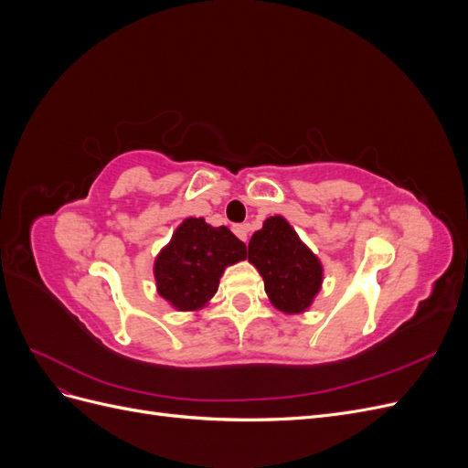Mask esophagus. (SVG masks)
Listing matches in <instances>:
<instances>
[{"label":"esophagus","mask_w":468,"mask_h":468,"mask_svg":"<svg viewBox=\"0 0 468 468\" xmlns=\"http://www.w3.org/2000/svg\"><path fill=\"white\" fill-rule=\"evenodd\" d=\"M248 232H250V224H236L234 226V234L239 239H244V242H248Z\"/></svg>","instance_id":"34e87169"}]
</instances>
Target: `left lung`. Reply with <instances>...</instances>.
I'll list each match as a JSON object with an SVG mask.
<instances>
[{
    "label": "left lung",
    "instance_id": "left-lung-1",
    "mask_svg": "<svg viewBox=\"0 0 468 468\" xmlns=\"http://www.w3.org/2000/svg\"><path fill=\"white\" fill-rule=\"evenodd\" d=\"M248 260L263 277L269 301L287 314L304 313L322 285V265L289 222L271 217L251 236Z\"/></svg>",
    "mask_w": 468,
    "mask_h": 468
}]
</instances>
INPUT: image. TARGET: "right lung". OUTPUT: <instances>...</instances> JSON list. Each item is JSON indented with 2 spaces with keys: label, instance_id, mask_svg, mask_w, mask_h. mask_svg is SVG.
Masks as SVG:
<instances>
[{
  "label": "right lung",
  "instance_id": "add662e5",
  "mask_svg": "<svg viewBox=\"0 0 468 468\" xmlns=\"http://www.w3.org/2000/svg\"><path fill=\"white\" fill-rule=\"evenodd\" d=\"M246 256V244L226 226L212 229L203 218L183 220L155 260L158 292L179 310L201 308L217 292L226 265Z\"/></svg>",
  "mask_w": 468,
  "mask_h": 468
}]
</instances>
